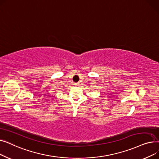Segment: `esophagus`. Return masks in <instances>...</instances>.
<instances>
[{
	"label": "esophagus",
	"instance_id": "1",
	"mask_svg": "<svg viewBox=\"0 0 159 159\" xmlns=\"http://www.w3.org/2000/svg\"><path fill=\"white\" fill-rule=\"evenodd\" d=\"M79 84V82H75V86H78Z\"/></svg>",
	"mask_w": 159,
	"mask_h": 159
}]
</instances>
